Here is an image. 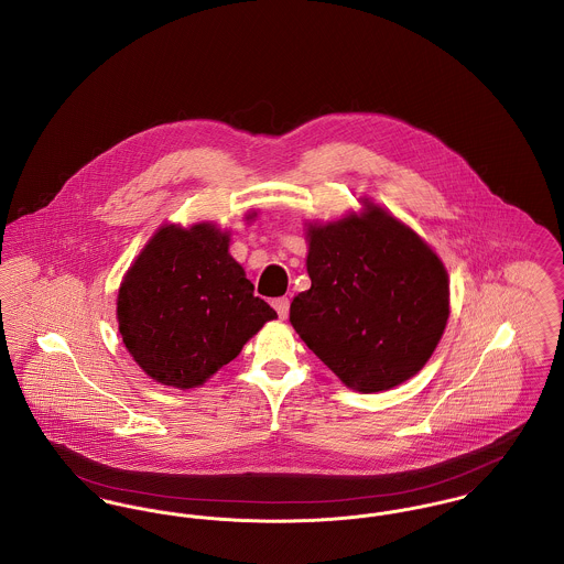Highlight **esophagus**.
Listing matches in <instances>:
<instances>
[{
  "instance_id": "34e87169",
  "label": "esophagus",
  "mask_w": 564,
  "mask_h": 564,
  "mask_svg": "<svg viewBox=\"0 0 564 564\" xmlns=\"http://www.w3.org/2000/svg\"><path fill=\"white\" fill-rule=\"evenodd\" d=\"M272 304H274V308H276L279 317H281V319H285V317H288V313H290V299H276Z\"/></svg>"
}]
</instances>
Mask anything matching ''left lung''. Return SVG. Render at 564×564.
Returning a JSON list of instances; mask_svg holds the SVG:
<instances>
[{
    "mask_svg": "<svg viewBox=\"0 0 564 564\" xmlns=\"http://www.w3.org/2000/svg\"><path fill=\"white\" fill-rule=\"evenodd\" d=\"M311 288L290 306L308 349L349 389L389 390L434 354L448 319V274L427 242L380 206L308 225Z\"/></svg>",
    "mask_w": 564,
    "mask_h": 564,
    "instance_id": "8db88e82",
    "label": "left lung"
}]
</instances>
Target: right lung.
Listing matches in <instances>:
<instances>
[{
	"instance_id": "right-lung-1",
	"label": "right lung",
	"mask_w": 564,
	"mask_h": 564,
	"mask_svg": "<svg viewBox=\"0 0 564 564\" xmlns=\"http://www.w3.org/2000/svg\"><path fill=\"white\" fill-rule=\"evenodd\" d=\"M227 249L229 234L213 223L165 225L130 265L118 324L130 356L152 380L202 387L276 317Z\"/></svg>"
}]
</instances>
